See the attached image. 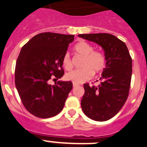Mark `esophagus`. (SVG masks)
<instances>
[{
  "instance_id": "1",
  "label": "esophagus",
  "mask_w": 147,
  "mask_h": 147,
  "mask_svg": "<svg viewBox=\"0 0 147 147\" xmlns=\"http://www.w3.org/2000/svg\"><path fill=\"white\" fill-rule=\"evenodd\" d=\"M78 84H76V83H74V84H73V87H74V88H76V87H77L78 86Z\"/></svg>"
}]
</instances>
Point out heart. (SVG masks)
<instances>
[{
    "label": "heart",
    "mask_w": 147,
    "mask_h": 147,
    "mask_svg": "<svg viewBox=\"0 0 147 147\" xmlns=\"http://www.w3.org/2000/svg\"><path fill=\"white\" fill-rule=\"evenodd\" d=\"M74 51L76 54L84 57L81 63L82 68L67 73L65 75L66 80L80 84L90 80L93 74H98L103 71L106 65L105 55L101 51H93V47L90 44L85 41H80L75 45ZM62 62L63 67L67 71L72 68V61L68 53L63 55Z\"/></svg>",
    "instance_id": "b5f03b06"
}]
</instances>
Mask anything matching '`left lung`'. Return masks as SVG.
I'll return each mask as SVG.
<instances>
[{
	"mask_svg": "<svg viewBox=\"0 0 147 147\" xmlns=\"http://www.w3.org/2000/svg\"><path fill=\"white\" fill-rule=\"evenodd\" d=\"M78 36L101 45L107 61L100 85H84L82 109L90 119L107 121L119 112L127 99L132 77V58L126 44L114 35L99 33Z\"/></svg>",
	"mask_w": 147,
	"mask_h": 147,
	"instance_id": "obj_1",
	"label": "left lung"
}]
</instances>
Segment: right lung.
Masks as SVG:
<instances>
[{
	"instance_id": "obj_1",
	"label": "right lung",
	"mask_w": 147,
	"mask_h": 147,
	"mask_svg": "<svg viewBox=\"0 0 147 147\" xmlns=\"http://www.w3.org/2000/svg\"><path fill=\"white\" fill-rule=\"evenodd\" d=\"M74 35L44 32L35 35L23 45L15 71L16 88L23 106L41 119L53 117L62 111L73 88L69 82L51 80L64 75L62 57Z\"/></svg>"
}]
</instances>
